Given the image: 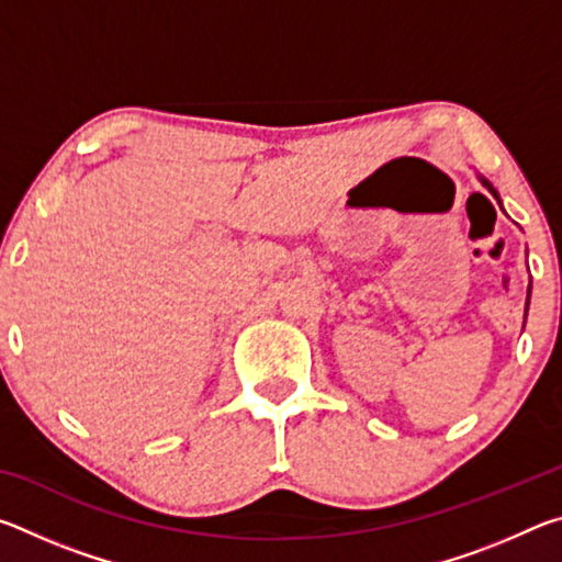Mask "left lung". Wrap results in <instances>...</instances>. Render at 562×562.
I'll return each mask as SVG.
<instances>
[{"label":"left lung","mask_w":562,"mask_h":562,"mask_svg":"<svg viewBox=\"0 0 562 562\" xmlns=\"http://www.w3.org/2000/svg\"><path fill=\"white\" fill-rule=\"evenodd\" d=\"M481 180H483V178H481ZM483 186H486V188L491 190V193H493V198H496V201H498V193H496V190H493V186L488 183V180H483ZM498 203H501V201H498ZM526 310H528V307H526Z\"/></svg>","instance_id":"1"}]
</instances>
